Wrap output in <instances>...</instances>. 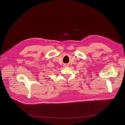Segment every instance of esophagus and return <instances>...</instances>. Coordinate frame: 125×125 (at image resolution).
I'll return each mask as SVG.
<instances>
[{"label":"esophagus","mask_w":125,"mask_h":125,"mask_svg":"<svg viewBox=\"0 0 125 125\" xmlns=\"http://www.w3.org/2000/svg\"><path fill=\"white\" fill-rule=\"evenodd\" d=\"M67 66H68L67 65H65V67H67Z\"/></svg>","instance_id":"34e87169"}]
</instances>
